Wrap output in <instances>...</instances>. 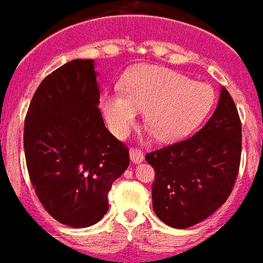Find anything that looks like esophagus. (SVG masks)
<instances>
[{
	"mask_svg": "<svg viewBox=\"0 0 263 263\" xmlns=\"http://www.w3.org/2000/svg\"><path fill=\"white\" fill-rule=\"evenodd\" d=\"M130 158H132V161L135 164H139V163H141L144 160V154H143L140 148H132L130 150Z\"/></svg>",
	"mask_w": 263,
	"mask_h": 263,
	"instance_id": "1",
	"label": "esophagus"
}]
</instances>
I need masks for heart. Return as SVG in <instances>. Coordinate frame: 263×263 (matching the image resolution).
<instances>
[{"instance_id": "obj_1", "label": "heart", "mask_w": 263, "mask_h": 263, "mask_svg": "<svg viewBox=\"0 0 263 263\" xmlns=\"http://www.w3.org/2000/svg\"><path fill=\"white\" fill-rule=\"evenodd\" d=\"M123 91L102 96V110L111 132L124 137L135 127L140 110H146V124L161 141H176L190 135L205 119L215 99L208 83L148 65L126 76Z\"/></svg>"}]
</instances>
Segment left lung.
I'll return each mask as SVG.
<instances>
[{
    "mask_svg": "<svg viewBox=\"0 0 263 263\" xmlns=\"http://www.w3.org/2000/svg\"><path fill=\"white\" fill-rule=\"evenodd\" d=\"M241 150V119L222 87L217 109L194 136L146 154L156 173L152 187L156 215L184 230L214 214L235 185Z\"/></svg>",
    "mask_w": 263,
    "mask_h": 263,
    "instance_id": "1",
    "label": "left lung"
}]
</instances>
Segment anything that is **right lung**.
Here are the masks:
<instances>
[{
  "label": "right lung",
  "instance_id": "add662e5",
  "mask_svg": "<svg viewBox=\"0 0 263 263\" xmlns=\"http://www.w3.org/2000/svg\"><path fill=\"white\" fill-rule=\"evenodd\" d=\"M92 59H73L41 82L28 107L24 150L35 194L61 224L85 228L109 210L127 146L106 128Z\"/></svg>",
  "mask_w": 263,
  "mask_h": 263
}]
</instances>
